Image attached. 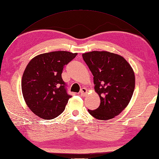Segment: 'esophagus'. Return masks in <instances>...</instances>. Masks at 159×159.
<instances>
[{
	"label": "esophagus",
	"instance_id": "1",
	"mask_svg": "<svg viewBox=\"0 0 159 159\" xmlns=\"http://www.w3.org/2000/svg\"><path fill=\"white\" fill-rule=\"evenodd\" d=\"M80 93L81 96H85L87 93V89L86 88H82L80 89Z\"/></svg>",
	"mask_w": 159,
	"mask_h": 159
}]
</instances>
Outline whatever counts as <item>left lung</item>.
I'll use <instances>...</instances> for the list:
<instances>
[{
    "mask_svg": "<svg viewBox=\"0 0 159 159\" xmlns=\"http://www.w3.org/2000/svg\"><path fill=\"white\" fill-rule=\"evenodd\" d=\"M83 58L93 75L95 90L101 100L98 108L88 111L97 120L112 119L132 98L135 87L133 69L123 57L109 52L84 53Z\"/></svg>",
    "mask_w": 159,
    "mask_h": 159,
    "instance_id": "8db88e82",
    "label": "left lung"
}]
</instances>
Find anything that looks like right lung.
I'll list each match as a JSON object with an SVG mask.
<instances>
[{
    "instance_id": "right-lung-1",
    "label": "right lung",
    "mask_w": 159,
    "mask_h": 159,
    "mask_svg": "<svg viewBox=\"0 0 159 159\" xmlns=\"http://www.w3.org/2000/svg\"><path fill=\"white\" fill-rule=\"evenodd\" d=\"M76 55L66 51L45 53L27 64L21 89L25 103L34 114L43 120H52L64 111L72 96L68 94L62 73Z\"/></svg>"
}]
</instances>
